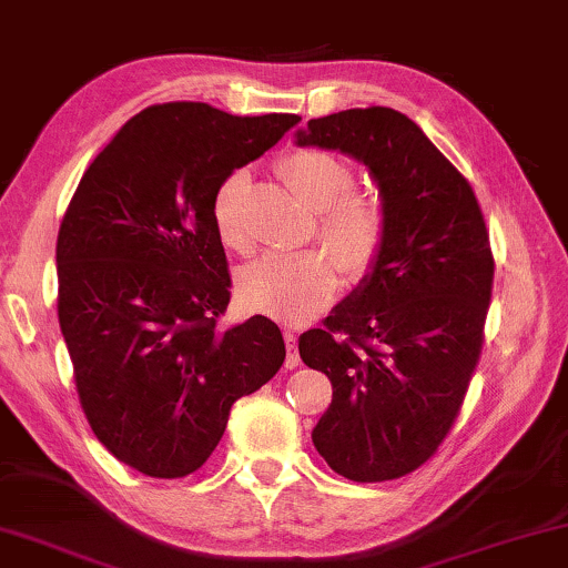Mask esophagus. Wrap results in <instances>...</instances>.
<instances>
[{"instance_id":"obj_1","label":"esophagus","mask_w":568,"mask_h":568,"mask_svg":"<svg viewBox=\"0 0 568 568\" xmlns=\"http://www.w3.org/2000/svg\"><path fill=\"white\" fill-rule=\"evenodd\" d=\"M285 346H287V357H285V367L295 369L301 365V354H298V336L291 328H285Z\"/></svg>"}]
</instances>
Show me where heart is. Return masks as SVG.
Here are the masks:
<instances>
[{"label": "heart", "instance_id": "1", "mask_svg": "<svg viewBox=\"0 0 568 568\" xmlns=\"http://www.w3.org/2000/svg\"><path fill=\"white\" fill-rule=\"evenodd\" d=\"M277 171L295 199L321 211L318 234L337 260L321 247L267 252L244 270L240 287L252 308L285 321H303L334 298L336 262L352 281L375 267L387 240V214L383 201L372 193H349L354 183L349 165L326 150H295L281 160ZM247 193L250 173L234 171L219 183L211 199L219 240L234 252H247L252 244L244 219Z\"/></svg>", "mask_w": 568, "mask_h": 568}]
</instances>
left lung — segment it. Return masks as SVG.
Returning a JSON list of instances; mask_svg holds the SVG:
<instances>
[{"label":"left lung","mask_w":568,"mask_h":568,"mask_svg":"<svg viewBox=\"0 0 568 568\" xmlns=\"http://www.w3.org/2000/svg\"><path fill=\"white\" fill-rule=\"evenodd\" d=\"M295 138L367 165L387 214L375 267L298 338L334 387L313 446L352 481L405 477L444 444L479 362L495 275L485 216L467 178L395 109H346Z\"/></svg>","instance_id":"8db88e82"}]
</instances>
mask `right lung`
Instances as JSON below:
<instances>
[{"mask_svg": "<svg viewBox=\"0 0 568 568\" xmlns=\"http://www.w3.org/2000/svg\"><path fill=\"white\" fill-rule=\"evenodd\" d=\"M301 122L201 101L142 109L83 173L55 244L58 321L81 408L109 454L148 477L196 471L232 405L283 367L281 328L219 326L230 265L211 199Z\"/></svg>", "mask_w": 568, "mask_h": 568, "instance_id": "add662e5", "label": "right lung"}]
</instances>
